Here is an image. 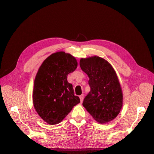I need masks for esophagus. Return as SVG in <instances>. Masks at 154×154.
<instances>
[{
    "instance_id": "esophagus-1",
    "label": "esophagus",
    "mask_w": 154,
    "mask_h": 154,
    "mask_svg": "<svg viewBox=\"0 0 154 154\" xmlns=\"http://www.w3.org/2000/svg\"><path fill=\"white\" fill-rule=\"evenodd\" d=\"M79 98H80V100H81V102L82 103L83 99H84V95H81L79 96Z\"/></svg>"
}]
</instances>
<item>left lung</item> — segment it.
Listing matches in <instances>:
<instances>
[{"label":"left lung","mask_w":154,"mask_h":154,"mask_svg":"<svg viewBox=\"0 0 154 154\" xmlns=\"http://www.w3.org/2000/svg\"><path fill=\"white\" fill-rule=\"evenodd\" d=\"M80 66L90 79V91L83 100V106L99 123L112 121L119 113L123 99L115 70L98 56L82 58Z\"/></svg>","instance_id":"obj_1"}]
</instances>
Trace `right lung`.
Masks as SVG:
<instances>
[{"mask_svg": "<svg viewBox=\"0 0 154 154\" xmlns=\"http://www.w3.org/2000/svg\"><path fill=\"white\" fill-rule=\"evenodd\" d=\"M77 66L74 57L59 51L48 57L39 68L34 81L33 103L39 116L48 124L59 123L80 103L67 81L68 75Z\"/></svg>", "mask_w": 154, "mask_h": 154, "instance_id": "1", "label": "right lung"}]
</instances>
